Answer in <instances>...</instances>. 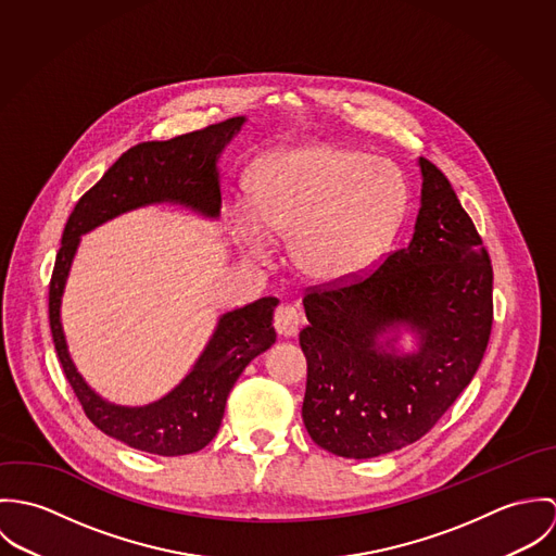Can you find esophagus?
<instances>
[{
  "label": "esophagus",
  "mask_w": 556,
  "mask_h": 556,
  "mask_svg": "<svg viewBox=\"0 0 556 556\" xmlns=\"http://www.w3.org/2000/svg\"><path fill=\"white\" fill-rule=\"evenodd\" d=\"M302 323H304L302 313H300L298 308H293V306H280V308L276 311V317H274L276 331H278L280 336H285V338L298 336V331L302 329Z\"/></svg>",
  "instance_id": "esophagus-1"
}]
</instances>
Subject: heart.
<instances>
[{"label":"heart","instance_id":"heart-1","mask_svg":"<svg viewBox=\"0 0 556 556\" xmlns=\"http://www.w3.org/2000/svg\"><path fill=\"white\" fill-rule=\"evenodd\" d=\"M406 181L392 160L362 150L313 146L265 160L252 199L229 203L239 245L267 258L271 236L291 239L300 274L342 282L364 274L396 236L406 210Z\"/></svg>","mask_w":556,"mask_h":556}]
</instances>
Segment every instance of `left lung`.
Instances as JSON below:
<instances>
[{
	"mask_svg": "<svg viewBox=\"0 0 556 556\" xmlns=\"http://www.w3.org/2000/svg\"><path fill=\"white\" fill-rule=\"evenodd\" d=\"M417 166L408 245L375 274L304 298L302 417L318 447L342 458H377L421 439L471 383L488 346V252L450 179L430 160Z\"/></svg>",
	"mask_w": 556,
	"mask_h": 556,
	"instance_id": "left-lung-1",
	"label": "left lung"
}]
</instances>
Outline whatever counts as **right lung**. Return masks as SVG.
I'll return each instance as SVG.
<instances>
[{"label": "right lung", "mask_w": 556, "mask_h": 556, "mask_svg": "<svg viewBox=\"0 0 556 556\" xmlns=\"http://www.w3.org/2000/svg\"><path fill=\"white\" fill-rule=\"evenodd\" d=\"M243 124L245 117H231L170 141L130 148L80 197L64 229L49 289V318L62 368L91 424L139 452L184 456L203 450L216 437L239 375L276 342L271 320L278 300L261 298L223 313L201 355L170 392L150 404L126 406L91 390L68 351L62 298L73 261L85 233L139 207L166 203L218 220L223 205L218 162Z\"/></svg>", "instance_id": "add662e5"}]
</instances>
